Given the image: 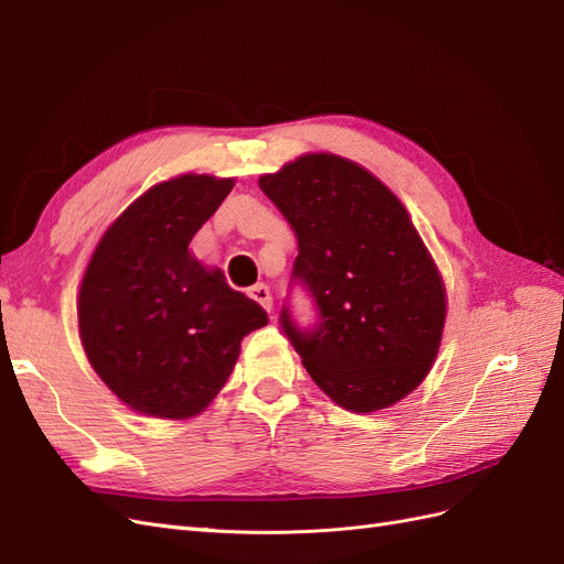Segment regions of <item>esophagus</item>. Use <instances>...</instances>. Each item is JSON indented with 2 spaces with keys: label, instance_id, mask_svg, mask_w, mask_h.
Returning a JSON list of instances; mask_svg holds the SVG:
<instances>
[{
  "label": "esophagus",
  "instance_id": "34e87169",
  "mask_svg": "<svg viewBox=\"0 0 564 564\" xmlns=\"http://www.w3.org/2000/svg\"><path fill=\"white\" fill-rule=\"evenodd\" d=\"M249 296L259 303V305H263V308L270 313L272 311V294H270V289L265 286V284H253L251 289H249Z\"/></svg>",
  "mask_w": 564,
  "mask_h": 564
}]
</instances>
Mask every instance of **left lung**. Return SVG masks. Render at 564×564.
I'll use <instances>...</instances> for the list:
<instances>
[{"label":"left lung","mask_w":564,"mask_h":564,"mask_svg":"<svg viewBox=\"0 0 564 564\" xmlns=\"http://www.w3.org/2000/svg\"><path fill=\"white\" fill-rule=\"evenodd\" d=\"M299 240L294 278L311 289L317 329L282 327L311 379L338 406L379 412L429 377L447 289L398 195L357 162L308 152L259 178Z\"/></svg>","instance_id":"8db88e82"}]
</instances>
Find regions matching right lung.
I'll list each match as a JSON object with an SVG mask.
<instances>
[{"instance_id": "1", "label": "right lung", "mask_w": 564, "mask_h": 564, "mask_svg": "<svg viewBox=\"0 0 564 564\" xmlns=\"http://www.w3.org/2000/svg\"><path fill=\"white\" fill-rule=\"evenodd\" d=\"M235 178L181 174L152 185L100 237L77 296L82 348L133 412L183 421L226 386L242 338L268 324L220 268L191 253Z\"/></svg>"}]
</instances>
